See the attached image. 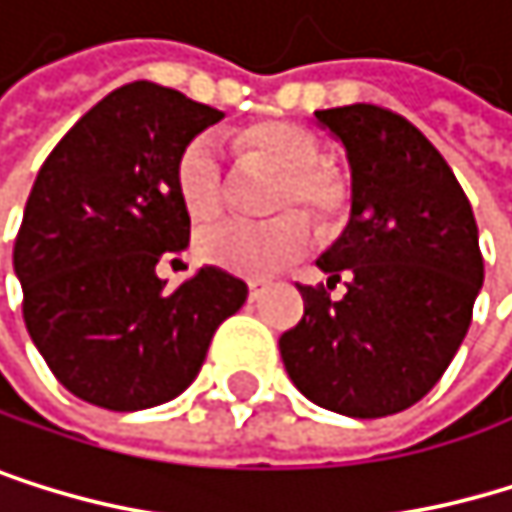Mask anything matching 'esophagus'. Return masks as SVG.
Returning a JSON list of instances; mask_svg holds the SVG:
<instances>
[{
	"label": "esophagus",
	"mask_w": 512,
	"mask_h": 512,
	"mask_svg": "<svg viewBox=\"0 0 512 512\" xmlns=\"http://www.w3.org/2000/svg\"><path fill=\"white\" fill-rule=\"evenodd\" d=\"M265 293H268V284H265V280H250V302H259Z\"/></svg>",
	"instance_id": "obj_1"
}]
</instances>
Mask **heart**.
<instances>
[{"mask_svg":"<svg viewBox=\"0 0 512 512\" xmlns=\"http://www.w3.org/2000/svg\"><path fill=\"white\" fill-rule=\"evenodd\" d=\"M247 152L287 170L277 207L305 204L323 225H339L351 207V183L323 164V143L299 124L262 121L244 131ZM176 192L195 219H210L225 207L228 173L222 140L210 131L192 137L176 158ZM314 241V225L302 210H287L271 219L228 216L198 235V256L216 268L244 277H265L302 256Z\"/></svg>","mask_w":512,"mask_h":512,"instance_id":"1","label":"heart"}]
</instances>
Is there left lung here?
Here are the masks:
<instances>
[{
  "label": "left lung",
  "instance_id": "obj_1",
  "mask_svg": "<svg viewBox=\"0 0 512 512\" xmlns=\"http://www.w3.org/2000/svg\"><path fill=\"white\" fill-rule=\"evenodd\" d=\"M314 118L351 167V219L317 259L345 296L299 287L305 314L280 336V357L311 403L385 418L437 385L467 336L482 287L476 219L446 158L403 115L354 103Z\"/></svg>",
  "mask_w": 512,
  "mask_h": 512
}]
</instances>
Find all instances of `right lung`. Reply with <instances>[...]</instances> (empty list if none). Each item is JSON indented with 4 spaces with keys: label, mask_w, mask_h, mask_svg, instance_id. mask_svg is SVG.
Instances as JSON below:
<instances>
[{
    "label": "right lung",
    "mask_w": 512,
    "mask_h": 512,
    "mask_svg": "<svg viewBox=\"0 0 512 512\" xmlns=\"http://www.w3.org/2000/svg\"><path fill=\"white\" fill-rule=\"evenodd\" d=\"M219 109L131 82L69 127L45 158L14 241L30 339L60 385L85 403L137 412L180 397L216 326L247 284L204 265L176 290L158 259L189 247L176 158Z\"/></svg>",
    "instance_id": "right-lung-1"
}]
</instances>
